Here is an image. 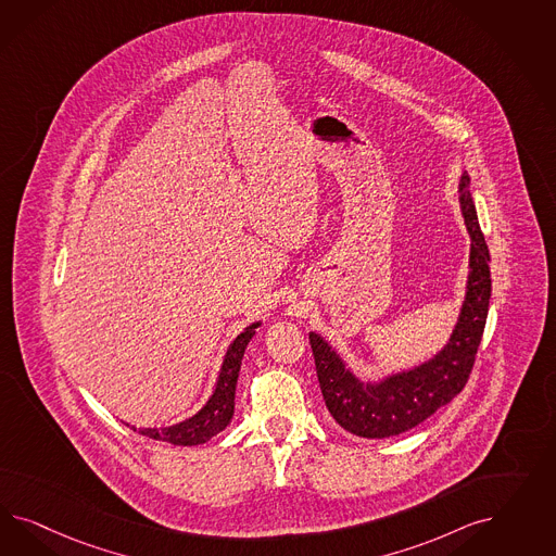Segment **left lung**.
<instances>
[{"mask_svg": "<svg viewBox=\"0 0 556 556\" xmlns=\"http://www.w3.org/2000/svg\"><path fill=\"white\" fill-rule=\"evenodd\" d=\"M471 179L463 173L458 202L471 236L465 302L448 342L432 358L379 381H363L316 332H309L321 395L332 418L354 437H397L412 430L463 391L488 320L491 298L489 249L472 203Z\"/></svg>", "mask_w": 556, "mask_h": 556, "instance_id": "left-lung-1", "label": "left lung"}]
</instances>
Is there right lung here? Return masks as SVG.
I'll return each mask as SVG.
<instances>
[{
	"mask_svg": "<svg viewBox=\"0 0 556 556\" xmlns=\"http://www.w3.org/2000/svg\"><path fill=\"white\" fill-rule=\"evenodd\" d=\"M258 326H261V321H254L251 326H247L244 332H240L230 342L226 356H224V363H222V369H219L216 389L198 414H193L191 418L179 421V424L167 426V428H136L130 424H126V426H130L135 432L142 434V437L163 440V442L175 444V446H195V444H203L210 438L219 434L235 416L238 372H240L244 351H247L249 342L253 340Z\"/></svg>",
	"mask_w": 556,
	"mask_h": 556,
	"instance_id": "add662e5",
	"label": "right lung"
}]
</instances>
